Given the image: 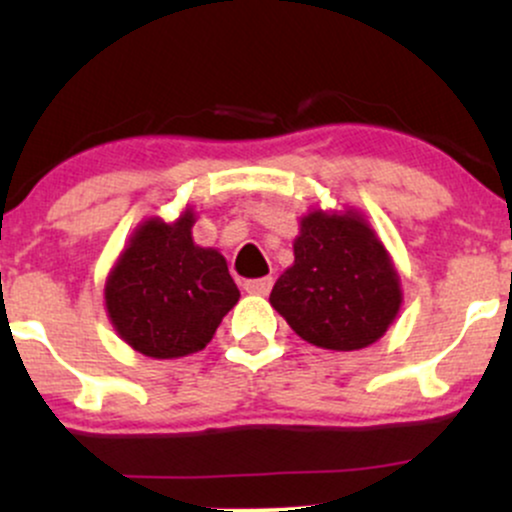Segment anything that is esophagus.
I'll return each mask as SVG.
<instances>
[{
    "mask_svg": "<svg viewBox=\"0 0 512 512\" xmlns=\"http://www.w3.org/2000/svg\"><path fill=\"white\" fill-rule=\"evenodd\" d=\"M272 276H264V279H250V281H245L243 284V289L248 291V293H252V296H267L269 291H272Z\"/></svg>",
    "mask_w": 512,
    "mask_h": 512,
    "instance_id": "obj_1",
    "label": "esophagus"
}]
</instances>
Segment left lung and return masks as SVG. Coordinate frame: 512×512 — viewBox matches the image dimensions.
<instances>
[{"instance_id": "8db88e82", "label": "left lung", "mask_w": 512, "mask_h": 512, "mask_svg": "<svg viewBox=\"0 0 512 512\" xmlns=\"http://www.w3.org/2000/svg\"><path fill=\"white\" fill-rule=\"evenodd\" d=\"M269 303L308 344L356 351L395 322L402 284L361 211L313 209L301 219L293 264L276 279Z\"/></svg>"}]
</instances>
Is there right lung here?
I'll return each mask as SVG.
<instances>
[{
    "label": "right lung",
    "instance_id": "add662e5",
    "mask_svg": "<svg viewBox=\"0 0 512 512\" xmlns=\"http://www.w3.org/2000/svg\"><path fill=\"white\" fill-rule=\"evenodd\" d=\"M195 211L173 223L151 216L134 228L105 279V310L139 354L182 358L211 342L240 291L226 257L192 240Z\"/></svg>",
    "mask_w": 512,
    "mask_h": 512
}]
</instances>
